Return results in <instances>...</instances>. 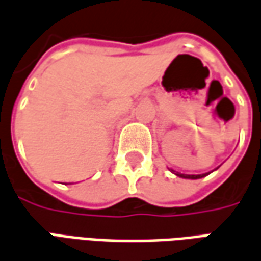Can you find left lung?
I'll use <instances>...</instances> for the list:
<instances>
[{
	"mask_svg": "<svg viewBox=\"0 0 261 261\" xmlns=\"http://www.w3.org/2000/svg\"><path fill=\"white\" fill-rule=\"evenodd\" d=\"M172 173H175L176 176H179V177H185V179H200V177H204V176H207L210 173H202V175H185V173H179V172H175V170H172Z\"/></svg>",
	"mask_w": 261,
	"mask_h": 261,
	"instance_id": "left-lung-1",
	"label": "left lung"
}]
</instances>
